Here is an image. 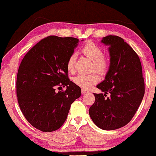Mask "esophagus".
I'll return each instance as SVG.
<instances>
[{"label":"esophagus","instance_id":"34e87169","mask_svg":"<svg viewBox=\"0 0 156 156\" xmlns=\"http://www.w3.org/2000/svg\"><path fill=\"white\" fill-rule=\"evenodd\" d=\"M88 93H89V91H88V90L85 89H82V94H87Z\"/></svg>","mask_w":156,"mask_h":156}]
</instances>
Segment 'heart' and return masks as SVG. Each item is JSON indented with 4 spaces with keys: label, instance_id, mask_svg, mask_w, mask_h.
I'll return each instance as SVG.
<instances>
[{
    "label": "heart",
    "instance_id": "obj_1",
    "mask_svg": "<svg viewBox=\"0 0 156 156\" xmlns=\"http://www.w3.org/2000/svg\"><path fill=\"white\" fill-rule=\"evenodd\" d=\"M82 51L88 57L93 60L92 68L96 69L99 73H105L109 67L108 60L103 55V51L101 47L92 41L87 42L82 48ZM76 55L72 53L67 58V69L69 72H73L75 68ZM99 81V76L97 73L80 74L73 78V82L82 89H88L91 86Z\"/></svg>",
    "mask_w": 156,
    "mask_h": 156
}]
</instances>
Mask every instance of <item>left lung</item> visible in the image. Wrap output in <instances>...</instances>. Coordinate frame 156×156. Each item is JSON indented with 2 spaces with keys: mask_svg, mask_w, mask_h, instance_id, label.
<instances>
[{
  "mask_svg": "<svg viewBox=\"0 0 156 156\" xmlns=\"http://www.w3.org/2000/svg\"><path fill=\"white\" fill-rule=\"evenodd\" d=\"M101 42L109 46L110 65L105 80L96 86L105 94H94L89 115L97 127L114 130L133 118L144 96L145 84L139 56L127 43L112 35ZM108 93L111 96L105 98Z\"/></svg>",
  "mask_w": 156,
  "mask_h": 156,
  "instance_id": "8db88e82",
  "label": "left lung"
}]
</instances>
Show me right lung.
<instances>
[{"label": "right lung", "mask_w": 156, "mask_h": 156, "mask_svg": "<svg viewBox=\"0 0 156 156\" xmlns=\"http://www.w3.org/2000/svg\"><path fill=\"white\" fill-rule=\"evenodd\" d=\"M80 40L49 36L24 55L17 75V96L29 123L44 132H53L66 120L70 106L81 89L69 81L67 60ZM63 86L66 90L57 92Z\"/></svg>", "instance_id": "add662e5"}]
</instances>
